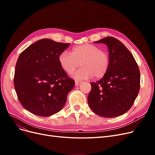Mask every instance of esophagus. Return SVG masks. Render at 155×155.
<instances>
[{
  "instance_id": "1",
  "label": "esophagus",
  "mask_w": 155,
  "mask_h": 155,
  "mask_svg": "<svg viewBox=\"0 0 155 155\" xmlns=\"http://www.w3.org/2000/svg\"><path fill=\"white\" fill-rule=\"evenodd\" d=\"M81 83V81H78V80L75 81V84H76V85H79Z\"/></svg>"
}]
</instances>
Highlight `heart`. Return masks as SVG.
Here are the masks:
<instances>
[{"mask_svg":"<svg viewBox=\"0 0 155 155\" xmlns=\"http://www.w3.org/2000/svg\"><path fill=\"white\" fill-rule=\"evenodd\" d=\"M59 62L65 72L72 74L81 64L82 67L72 74L78 79H87L94 76L104 77L110 66L108 51L92 44H84L74 47L71 53L64 51L59 56Z\"/></svg>","mask_w":155,"mask_h":155,"instance_id":"heart-1","label":"heart"}]
</instances>
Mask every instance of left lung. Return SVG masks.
Masks as SVG:
<instances>
[{"label": "left lung", "instance_id": "left-lung-1", "mask_svg": "<svg viewBox=\"0 0 155 155\" xmlns=\"http://www.w3.org/2000/svg\"><path fill=\"white\" fill-rule=\"evenodd\" d=\"M96 43L107 45L110 66L100 80L91 82L88 103L95 114L113 118L127 112L137 98L140 87L138 64L126 46L113 37H107Z\"/></svg>", "mask_w": 155, "mask_h": 155}]
</instances>
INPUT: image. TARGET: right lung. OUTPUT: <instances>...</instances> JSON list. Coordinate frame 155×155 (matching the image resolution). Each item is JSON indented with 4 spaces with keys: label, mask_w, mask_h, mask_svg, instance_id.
<instances>
[{
    "label": "right lung",
    "mask_w": 155,
    "mask_h": 155,
    "mask_svg": "<svg viewBox=\"0 0 155 155\" xmlns=\"http://www.w3.org/2000/svg\"><path fill=\"white\" fill-rule=\"evenodd\" d=\"M70 43L43 39L21 52L15 65L14 87L21 104L39 116H50L63 109L74 87L59 62Z\"/></svg>",
    "instance_id": "add662e5"
}]
</instances>
